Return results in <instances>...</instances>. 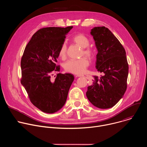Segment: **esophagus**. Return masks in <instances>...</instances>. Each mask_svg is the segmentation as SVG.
<instances>
[{
    "label": "esophagus",
    "instance_id": "34e87169",
    "mask_svg": "<svg viewBox=\"0 0 147 147\" xmlns=\"http://www.w3.org/2000/svg\"><path fill=\"white\" fill-rule=\"evenodd\" d=\"M76 77H86V78H87V79H89L90 78V76H88V75H84V74H80V75H77L76 76Z\"/></svg>",
    "mask_w": 147,
    "mask_h": 147
}]
</instances>
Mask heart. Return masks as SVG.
I'll return each mask as SVG.
<instances>
[{
    "label": "heart",
    "mask_w": 147,
    "mask_h": 147,
    "mask_svg": "<svg viewBox=\"0 0 147 147\" xmlns=\"http://www.w3.org/2000/svg\"><path fill=\"white\" fill-rule=\"evenodd\" d=\"M74 43L76 44L82 48L81 55H84L87 57H91L94 55L93 49L89 47L90 40L87 36L82 34L75 35L71 39ZM67 47L65 44H63L59 51V56L61 59H65L66 56ZM89 65L88 60L84 57L77 60H70L66 62L64 65V68L67 72L80 74L84 73Z\"/></svg>",
    "instance_id": "heart-1"
}]
</instances>
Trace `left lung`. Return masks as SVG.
<instances>
[{
  "instance_id": "1",
  "label": "left lung",
  "mask_w": 147,
  "mask_h": 147,
  "mask_svg": "<svg viewBox=\"0 0 147 147\" xmlns=\"http://www.w3.org/2000/svg\"><path fill=\"white\" fill-rule=\"evenodd\" d=\"M98 51L96 69L102 74L94 76L86 95L94 106L100 109L114 107L127 89L129 65L125 51L117 38L105 27L91 29Z\"/></svg>"
}]
</instances>
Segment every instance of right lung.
Listing matches in <instances>:
<instances>
[{
    "label": "right lung",
    "instance_id": "right-lung-1",
    "mask_svg": "<svg viewBox=\"0 0 147 147\" xmlns=\"http://www.w3.org/2000/svg\"><path fill=\"white\" fill-rule=\"evenodd\" d=\"M72 28L39 30L26 46L21 60V83L31 103L47 113H55L64 106L74 79L70 73H58L54 81L51 77L53 72L60 71V66L56 65L59 51Z\"/></svg>",
    "mask_w": 147,
    "mask_h": 147
}]
</instances>
